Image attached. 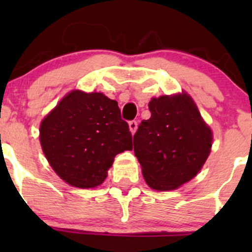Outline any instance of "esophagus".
Listing matches in <instances>:
<instances>
[{
    "mask_svg": "<svg viewBox=\"0 0 252 252\" xmlns=\"http://www.w3.org/2000/svg\"><path fill=\"white\" fill-rule=\"evenodd\" d=\"M129 129H130L131 134L135 133L136 129H138V122H135V121H130V122H129Z\"/></svg>",
    "mask_w": 252,
    "mask_h": 252,
    "instance_id": "34e87169",
    "label": "esophagus"
}]
</instances>
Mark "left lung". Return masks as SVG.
Wrapping results in <instances>:
<instances>
[{"mask_svg":"<svg viewBox=\"0 0 252 252\" xmlns=\"http://www.w3.org/2000/svg\"><path fill=\"white\" fill-rule=\"evenodd\" d=\"M150 119L134 134V152L147 185L168 191L202 168L212 147V131L188 94L154 97Z\"/></svg>","mask_w":252,"mask_h":252,"instance_id":"obj_1","label":"left lung"}]
</instances>
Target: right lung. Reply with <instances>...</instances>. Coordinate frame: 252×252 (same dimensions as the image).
Returning <instances> with one entry per match:
<instances>
[{"label": "right lung", "mask_w": 252, "mask_h": 252, "mask_svg": "<svg viewBox=\"0 0 252 252\" xmlns=\"http://www.w3.org/2000/svg\"><path fill=\"white\" fill-rule=\"evenodd\" d=\"M117 101L101 93L70 91L40 126V142L61 179L81 189L102 184L116 155L133 150Z\"/></svg>", "instance_id": "1"}]
</instances>
